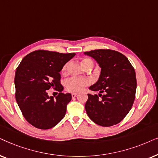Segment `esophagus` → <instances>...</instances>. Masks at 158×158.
I'll use <instances>...</instances> for the list:
<instances>
[{
  "label": "esophagus",
  "instance_id": "esophagus-1",
  "mask_svg": "<svg viewBox=\"0 0 158 158\" xmlns=\"http://www.w3.org/2000/svg\"><path fill=\"white\" fill-rule=\"evenodd\" d=\"M77 95V93H76V92H73V93L71 94V97H72V98H75Z\"/></svg>",
  "mask_w": 158,
  "mask_h": 158
}]
</instances>
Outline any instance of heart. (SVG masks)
<instances>
[{
    "mask_svg": "<svg viewBox=\"0 0 158 158\" xmlns=\"http://www.w3.org/2000/svg\"><path fill=\"white\" fill-rule=\"evenodd\" d=\"M82 64L84 66L86 67L87 65L92 64L94 65L93 61L89 58H86L82 60ZM69 63H66V64L63 66L61 72L65 74L67 73L69 68ZM91 83V81L89 78L87 77H72L69 78L65 81V86H66V89L71 92H77L82 90L84 88L87 86L89 85Z\"/></svg>",
    "mask_w": 158,
    "mask_h": 158,
    "instance_id": "1",
    "label": "heart"
}]
</instances>
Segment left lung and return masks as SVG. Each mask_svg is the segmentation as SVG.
I'll return each instance as SVG.
<instances>
[{"instance_id":"8db88e82","label":"left lung","mask_w":158,"mask_h":158,"mask_svg":"<svg viewBox=\"0 0 158 158\" xmlns=\"http://www.w3.org/2000/svg\"><path fill=\"white\" fill-rule=\"evenodd\" d=\"M85 54L95 59L101 68L98 81L89 87L100 94H88L85 104L88 116L102 127L117 124L129 113L135 99L134 67L124 55L115 50L99 49Z\"/></svg>"}]
</instances>
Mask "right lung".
Instances as JSON below:
<instances>
[{"label": "right lung", "instance_id": "right-lung-1", "mask_svg": "<svg viewBox=\"0 0 158 158\" xmlns=\"http://www.w3.org/2000/svg\"><path fill=\"white\" fill-rule=\"evenodd\" d=\"M76 53L35 50L23 58L16 70L15 97L23 116L33 127L48 129L64 118L71 94L61 92L60 71ZM60 92L54 99L48 89Z\"/></svg>", "mask_w": 158, "mask_h": 158}]
</instances>
